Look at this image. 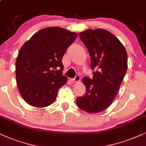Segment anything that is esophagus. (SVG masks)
Returning <instances> with one entry per match:
<instances>
[{"instance_id":"obj_1","label":"esophagus","mask_w":146,"mask_h":146,"mask_svg":"<svg viewBox=\"0 0 146 146\" xmlns=\"http://www.w3.org/2000/svg\"><path fill=\"white\" fill-rule=\"evenodd\" d=\"M80 79H81L80 76H79V75H77L74 79H71L70 80H71L72 82H79V81H80Z\"/></svg>"}]
</instances>
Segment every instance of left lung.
<instances>
[{
    "instance_id": "left-lung-1",
    "label": "left lung",
    "mask_w": 146,
    "mask_h": 146,
    "mask_svg": "<svg viewBox=\"0 0 146 146\" xmlns=\"http://www.w3.org/2000/svg\"><path fill=\"white\" fill-rule=\"evenodd\" d=\"M88 49L93 79L83 77L86 92L76 100L77 106L87 113L106 110L115 100L127 69V55L119 40L102 29H88L79 33Z\"/></svg>"
}]
</instances>
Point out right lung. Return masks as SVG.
<instances>
[{
  "instance_id": "add662e5",
  "label": "right lung",
  "mask_w": 146,
  "mask_h": 146,
  "mask_svg": "<svg viewBox=\"0 0 146 146\" xmlns=\"http://www.w3.org/2000/svg\"><path fill=\"white\" fill-rule=\"evenodd\" d=\"M77 36L76 33L67 29L47 27L22 46L17 57L16 80L27 104L44 108L55 102L59 89L67 81L62 75V58Z\"/></svg>"
}]
</instances>
